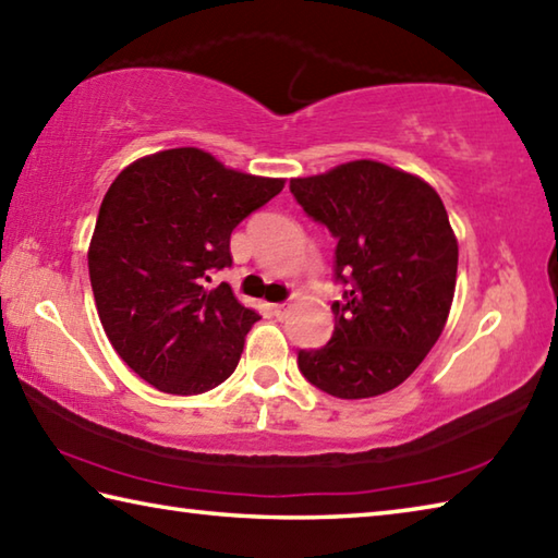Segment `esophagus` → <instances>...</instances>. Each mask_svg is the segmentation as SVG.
Instances as JSON below:
<instances>
[{
	"label": "esophagus",
	"instance_id": "obj_1",
	"mask_svg": "<svg viewBox=\"0 0 558 558\" xmlns=\"http://www.w3.org/2000/svg\"><path fill=\"white\" fill-rule=\"evenodd\" d=\"M270 310H272V314H276L278 319H282V317H286V314H288V310H290V307L286 305V302H280V305H272Z\"/></svg>",
	"mask_w": 558,
	"mask_h": 558
}]
</instances>
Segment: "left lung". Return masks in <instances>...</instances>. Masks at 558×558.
Instances as JSON below:
<instances>
[{"mask_svg":"<svg viewBox=\"0 0 558 558\" xmlns=\"http://www.w3.org/2000/svg\"><path fill=\"white\" fill-rule=\"evenodd\" d=\"M305 215L337 239L333 333L302 349L312 385L341 400L398 388L432 351L447 324L459 244L437 190L378 160H351L329 173L290 180Z\"/></svg>","mask_w":558,"mask_h":558,"instance_id":"left-lung-1","label":"left lung"}]
</instances>
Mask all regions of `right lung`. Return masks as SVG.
Wrapping results in <instances>:
<instances>
[{
    "instance_id": "1",
    "label": "right lung",
    "mask_w": 558,
    "mask_h": 558,
    "mask_svg": "<svg viewBox=\"0 0 558 558\" xmlns=\"http://www.w3.org/2000/svg\"><path fill=\"white\" fill-rule=\"evenodd\" d=\"M282 185L199 148L138 158L111 182L87 266L99 322L136 376L170 395H199L234 373L260 317L227 282H209L231 266V231Z\"/></svg>"
}]
</instances>
